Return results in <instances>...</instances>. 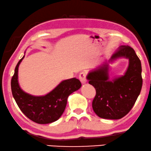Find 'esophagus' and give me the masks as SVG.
Returning a JSON list of instances; mask_svg holds the SVG:
<instances>
[{
    "label": "esophagus",
    "instance_id": "obj_1",
    "mask_svg": "<svg viewBox=\"0 0 151 151\" xmlns=\"http://www.w3.org/2000/svg\"><path fill=\"white\" fill-rule=\"evenodd\" d=\"M79 79L83 84H85V83L87 82L86 79V73H84V72H82V73H80L79 75Z\"/></svg>",
    "mask_w": 151,
    "mask_h": 151
}]
</instances>
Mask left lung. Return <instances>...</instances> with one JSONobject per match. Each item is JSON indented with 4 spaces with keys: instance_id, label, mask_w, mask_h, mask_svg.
<instances>
[{
    "instance_id": "1",
    "label": "left lung",
    "mask_w": 151,
    "mask_h": 151,
    "mask_svg": "<svg viewBox=\"0 0 151 151\" xmlns=\"http://www.w3.org/2000/svg\"><path fill=\"white\" fill-rule=\"evenodd\" d=\"M129 59L124 75L109 80V64L104 62L88 73L89 83L95 87L92 102L93 111L100 118L119 119L129 112L140 95L142 78L141 62L131 47L122 45L112 55L109 62L118 58Z\"/></svg>"
}]
</instances>
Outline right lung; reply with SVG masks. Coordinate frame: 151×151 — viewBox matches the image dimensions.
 Segmentation results:
<instances>
[{
    "label": "right lung",
    "instance_id": "obj_1",
    "mask_svg": "<svg viewBox=\"0 0 151 151\" xmlns=\"http://www.w3.org/2000/svg\"><path fill=\"white\" fill-rule=\"evenodd\" d=\"M24 57L18 62L11 78V91L19 109L34 122L47 124L57 121L64 112L67 99L74 91L81 87L76 78L64 80L55 89L43 96H34L24 92L18 83V68Z\"/></svg>",
    "mask_w": 151,
    "mask_h": 151
}]
</instances>
